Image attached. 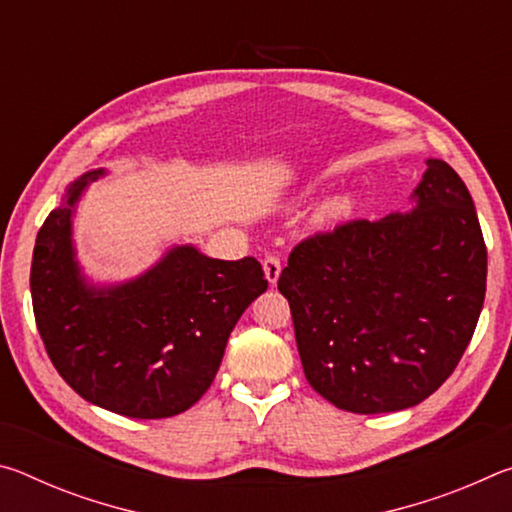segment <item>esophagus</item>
Listing matches in <instances>:
<instances>
[{
	"instance_id": "esophagus-1",
	"label": "esophagus",
	"mask_w": 512,
	"mask_h": 512,
	"mask_svg": "<svg viewBox=\"0 0 512 512\" xmlns=\"http://www.w3.org/2000/svg\"><path fill=\"white\" fill-rule=\"evenodd\" d=\"M264 273H266V280L275 284L277 277H280V273H282V259L277 255H268L264 259Z\"/></svg>"
}]
</instances>
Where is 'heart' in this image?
<instances>
[{
    "label": "heart",
    "mask_w": 512,
    "mask_h": 512,
    "mask_svg": "<svg viewBox=\"0 0 512 512\" xmlns=\"http://www.w3.org/2000/svg\"><path fill=\"white\" fill-rule=\"evenodd\" d=\"M352 207V198L348 196H336L332 201H327L323 207L318 210V219L320 221H334V219H341L350 212Z\"/></svg>",
    "instance_id": "obj_1"
}]
</instances>
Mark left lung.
<instances>
[{
	"label": "left lung",
	"instance_id": "left-lung-1",
	"mask_svg": "<svg viewBox=\"0 0 512 512\" xmlns=\"http://www.w3.org/2000/svg\"><path fill=\"white\" fill-rule=\"evenodd\" d=\"M427 167L413 212L316 232L277 280L307 381L343 411L427 400L479 323L488 250L472 196L447 162Z\"/></svg>",
	"mask_w": 512,
	"mask_h": 512
}]
</instances>
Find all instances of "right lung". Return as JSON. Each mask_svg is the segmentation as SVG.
Segmentation results:
<instances>
[{
  "instance_id": "1",
  "label": "right lung",
  "mask_w": 512,
  "mask_h": 512,
  "mask_svg": "<svg viewBox=\"0 0 512 512\" xmlns=\"http://www.w3.org/2000/svg\"><path fill=\"white\" fill-rule=\"evenodd\" d=\"M101 173L76 180L42 223L31 262L33 316L58 375L83 400L126 418H171L210 388L232 327L268 282L255 257L223 262L178 246L133 282L88 287L69 216Z\"/></svg>"
}]
</instances>
